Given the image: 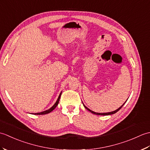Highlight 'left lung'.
Here are the masks:
<instances>
[{
	"instance_id": "left-lung-1",
	"label": "left lung",
	"mask_w": 150,
	"mask_h": 150,
	"mask_svg": "<svg viewBox=\"0 0 150 150\" xmlns=\"http://www.w3.org/2000/svg\"><path fill=\"white\" fill-rule=\"evenodd\" d=\"M127 100H128V99H127ZM126 101H127V100H126ZM126 102H125V103H124L122 105V106H121L120 108H118V109H117L116 110H115V111H111V112H108V113H97V112H95V111H91V110L89 109V108H87L86 106L85 105H84L83 103H82V104H83L84 106V108H86V109L88 110V111H90L91 113H93V114H95V115H112V114L115 113H117V112L118 111H119V110H120V108L123 106V105L126 103Z\"/></svg>"
}]
</instances>
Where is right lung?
<instances>
[{"label":"right lung","instance_id":"obj_1","mask_svg":"<svg viewBox=\"0 0 150 150\" xmlns=\"http://www.w3.org/2000/svg\"><path fill=\"white\" fill-rule=\"evenodd\" d=\"M61 94H62V91L60 92V93L59 94V97H58V98H57V101H56V103L53 104V106L52 107V108H50V109H48V110H46V111H42V112H40V113H33V114H34V115H45V114H47V113H50L51 111H52L54 109H55V108L57 106V105H58V104H59V100H60V96H61Z\"/></svg>","mask_w":150,"mask_h":150}]
</instances>
